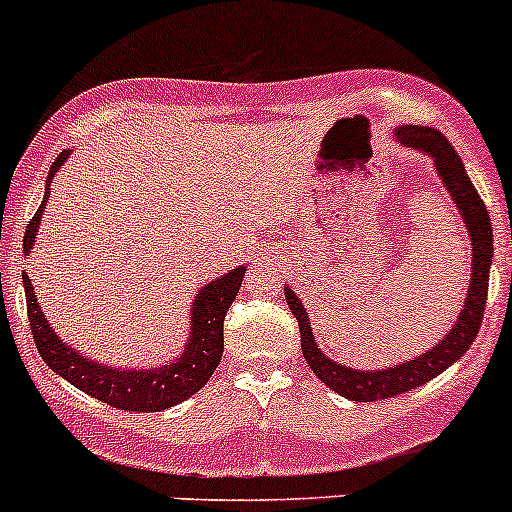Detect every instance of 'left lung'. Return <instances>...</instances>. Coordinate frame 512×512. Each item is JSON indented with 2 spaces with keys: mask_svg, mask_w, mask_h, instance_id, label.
Returning <instances> with one entry per match:
<instances>
[{
  "mask_svg": "<svg viewBox=\"0 0 512 512\" xmlns=\"http://www.w3.org/2000/svg\"><path fill=\"white\" fill-rule=\"evenodd\" d=\"M395 137L405 147L428 152L435 160V170H438L440 180L445 182L448 192L453 195L455 205H458L460 215L465 220V227L470 232V240H473V275H470V292L463 302V312H460L453 330L440 340V345H435L433 350L415 357V360L377 372L350 370V367H342L337 362L327 360L320 347L315 345L305 307L297 300L295 292L285 290L287 305H290L292 315H295L297 325H300V345L307 365L312 367V372L325 382L327 388L340 393L342 398L355 400V403L395 398V395H403L408 390L420 388V385L433 380L435 375L448 370L475 342V335H478L480 325H483L485 300H488V277L490 262H493V225H490L488 210H485L483 200L475 192L458 152L445 140L443 132L430 130V127L405 124V127H400L395 132Z\"/></svg>",
  "mask_w": 512,
  "mask_h": 512,
  "instance_id": "obj_1",
  "label": "left lung"
}]
</instances>
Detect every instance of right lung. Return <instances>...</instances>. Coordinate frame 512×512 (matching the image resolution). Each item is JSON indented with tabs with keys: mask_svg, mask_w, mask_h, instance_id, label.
Instances as JSON below:
<instances>
[{
	"mask_svg": "<svg viewBox=\"0 0 512 512\" xmlns=\"http://www.w3.org/2000/svg\"><path fill=\"white\" fill-rule=\"evenodd\" d=\"M69 152L54 160L52 170H49V180L54 172L59 170ZM49 192L44 195L47 202ZM42 207L24 232V252L32 250L34 235H37L39 217H42ZM245 277V267L227 272L220 280L210 282L205 290L197 295L195 307H192V337L187 342L185 352L177 362L167 367H157V370H112L99 362H89L72 347L64 345L47 325V317L39 310L37 295L32 290L29 275L24 272V295H27V315L29 327H32L34 345H37L42 360L52 367L57 375L72 382L74 388L82 393L92 395V398L102 400V403L112 405L119 410H135V413H160V410L180 405L182 400L192 398L200 388H205V382L210 380L215 367L220 365L222 347H225V335H222V325H225V315L230 310L232 300L237 297Z\"/></svg>",
	"mask_w": 512,
	"mask_h": 512,
	"instance_id": "obj_1",
	"label": "right lung"
}]
</instances>
